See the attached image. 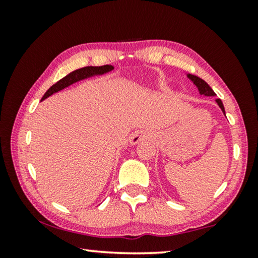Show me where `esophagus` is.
<instances>
[{"label":"esophagus","instance_id":"obj_1","mask_svg":"<svg viewBox=\"0 0 258 258\" xmlns=\"http://www.w3.org/2000/svg\"><path fill=\"white\" fill-rule=\"evenodd\" d=\"M147 139V135L142 132H137V133H134L132 137H130V142H132V144H137L140 143L141 141L146 140Z\"/></svg>","mask_w":258,"mask_h":258}]
</instances>
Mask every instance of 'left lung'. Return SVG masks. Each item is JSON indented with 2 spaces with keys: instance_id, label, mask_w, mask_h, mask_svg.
<instances>
[{
  "instance_id": "left-lung-1",
  "label": "left lung",
  "mask_w": 258,
  "mask_h": 258,
  "mask_svg": "<svg viewBox=\"0 0 258 258\" xmlns=\"http://www.w3.org/2000/svg\"><path fill=\"white\" fill-rule=\"evenodd\" d=\"M188 77L194 83L196 84V87L199 88V91H200L201 95H206V96H215V95H216V94H215V91L211 89L209 84H208L204 80L200 79L199 76H195V75H191V74H189ZM216 102H217V104L220 105L222 111H223L225 114V110H224V107H223V103H222V101L220 100V98H217Z\"/></svg>"
}]
</instances>
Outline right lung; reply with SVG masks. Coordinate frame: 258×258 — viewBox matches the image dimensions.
I'll return each mask as SVG.
<instances>
[{"instance_id": "1", "label": "right lung", "mask_w": 258, "mask_h": 258, "mask_svg": "<svg viewBox=\"0 0 258 258\" xmlns=\"http://www.w3.org/2000/svg\"><path fill=\"white\" fill-rule=\"evenodd\" d=\"M114 69V67L105 64V66H101V67H84V68L77 69L75 72L70 73L69 75H67L66 77H63L62 80H59L58 82H56L55 84L49 88L47 93L44 94V96L42 97V100H45V98L50 96L54 93H57V91L64 89L66 87L70 86V84L77 82V81L87 79V77H90L93 75H102V74H105L110 70Z\"/></svg>"}]
</instances>
